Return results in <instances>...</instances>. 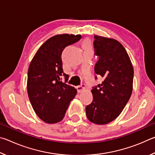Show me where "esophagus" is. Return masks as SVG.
I'll return each instance as SVG.
<instances>
[{
  "label": "esophagus",
  "instance_id": "esophagus-1",
  "mask_svg": "<svg viewBox=\"0 0 155 155\" xmlns=\"http://www.w3.org/2000/svg\"><path fill=\"white\" fill-rule=\"evenodd\" d=\"M85 88H86V85L84 83H83V84H81V85L77 86V90L78 91V92L80 93V92H81V91H83L84 90H85Z\"/></svg>",
  "mask_w": 155,
  "mask_h": 155
}]
</instances>
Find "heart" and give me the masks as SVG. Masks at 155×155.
Here are the masks:
<instances>
[{
  "label": "heart",
  "instance_id": "b5f03b06",
  "mask_svg": "<svg viewBox=\"0 0 155 155\" xmlns=\"http://www.w3.org/2000/svg\"><path fill=\"white\" fill-rule=\"evenodd\" d=\"M87 44H85V48H87Z\"/></svg>",
  "mask_w": 155,
  "mask_h": 155
}]
</instances>
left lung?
I'll list each match as a JSON object with an SVG mask.
<instances>
[{"label":"left lung","mask_w":155,"mask_h":155,"mask_svg":"<svg viewBox=\"0 0 155 155\" xmlns=\"http://www.w3.org/2000/svg\"><path fill=\"white\" fill-rule=\"evenodd\" d=\"M94 48L98 57L94 71L104 81L93 87V101L86 107V115L94 124H106L118 117L129 101L134 71L127 52L118 41L94 35Z\"/></svg>","instance_id":"obj_1"}]
</instances>
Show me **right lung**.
Here are the masks:
<instances>
[{"label":"right lung","instance_id":"right-lung-1","mask_svg":"<svg viewBox=\"0 0 155 155\" xmlns=\"http://www.w3.org/2000/svg\"><path fill=\"white\" fill-rule=\"evenodd\" d=\"M81 35L61 34L46 40L33 57L28 70L27 92L37 115L48 124L61 121L77 89L65 82L61 54L65 47L79 41Z\"/></svg>","mask_w":155,"mask_h":155}]
</instances>
